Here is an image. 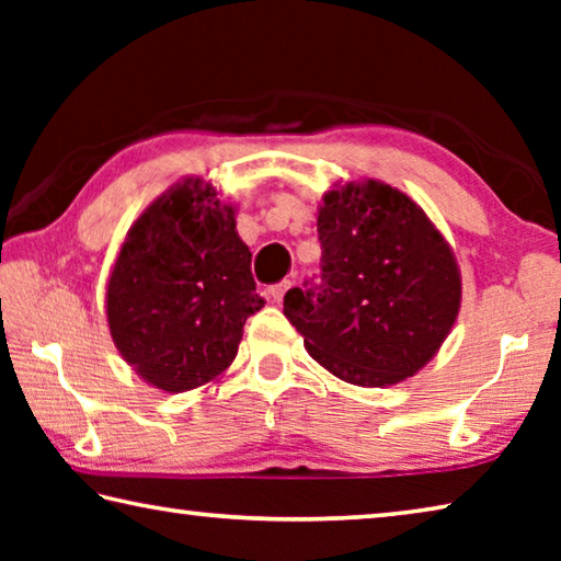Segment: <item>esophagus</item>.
<instances>
[{
  "mask_svg": "<svg viewBox=\"0 0 561 561\" xmlns=\"http://www.w3.org/2000/svg\"><path fill=\"white\" fill-rule=\"evenodd\" d=\"M291 287V282L289 279H282V282H277V284H272V287L267 289V294H270V299L272 301H282L284 299V294H287V289Z\"/></svg>",
  "mask_w": 561,
  "mask_h": 561,
  "instance_id": "obj_1",
  "label": "esophagus"
}]
</instances>
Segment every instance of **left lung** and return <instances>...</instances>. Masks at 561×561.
Wrapping results in <instances>:
<instances>
[{"instance_id":"obj_1","label":"left lung","mask_w":561,"mask_h":561,"mask_svg":"<svg viewBox=\"0 0 561 561\" xmlns=\"http://www.w3.org/2000/svg\"><path fill=\"white\" fill-rule=\"evenodd\" d=\"M319 282L284 294L304 346L341 381L391 386L433 358L460 309L458 264L411 197L391 185L331 190Z\"/></svg>"}]
</instances>
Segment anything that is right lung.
<instances>
[{"mask_svg":"<svg viewBox=\"0 0 561 561\" xmlns=\"http://www.w3.org/2000/svg\"><path fill=\"white\" fill-rule=\"evenodd\" d=\"M215 195L201 178L160 195L130 227L108 282L113 341L170 393L220 376L244 321L264 307L250 247L234 232L232 207Z\"/></svg>","mask_w":561,"mask_h":561,"instance_id":"right-lung-1","label":"right lung"}]
</instances>
